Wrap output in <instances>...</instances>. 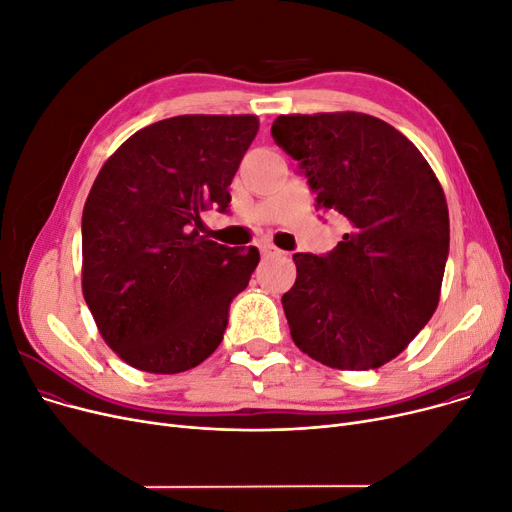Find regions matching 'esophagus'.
I'll list each match as a JSON object with an SVG mask.
<instances>
[{"instance_id": "1", "label": "esophagus", "mask_w": 512, "mask_h": 512, "mask_svg": "<svg viewBox=\"0 0 512 512\" xmlns=\"http://www.w3.org/2000/svg\"><path fill=\"white\" fill-rule=\"evenodd\" d=\"M260 252H262V256H264V258H275V256H283V254H285V252H281L279 248L271 246V243H262V246H260Z\"/></svg>"}]
</instances>
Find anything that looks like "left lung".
Wrapping results in <instances>:
<instances>
[{"label":"left lung","instance_id":"1","mask_svg":"<svg viewBox=\"0 0 512 512\" xmlns=\"http://www.w3.org/2000/svg\"><path fill=\"white\" fill-rule=\"evenodd\" d=\"M271 135L298 160L316 208L348 221L327 254H294L281 298L291 337L333 369L396 358L429 323L450 250L444 189L400 131L360 112L279 116Z\"/></svg>","mask_w":512,"mask_h":512}]
</instances>
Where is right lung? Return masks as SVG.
Returning <instances> with one entry per match:
<instances>
[{"label": "right lung", "instance_id": "right-lung-1", "mask_svg": "<svg viewBox=\"0 0 512 512\" xmlns=\"http://www.w3.org/2000/svg\"><path fill=\"white\" fill-rule=\"evenodd\" d=\"M258 133L252 114H185L131 135L83 210V296L106 344L131 367L173 375L223 342L233 298L260 252L198 233L229 212V185Z\"/></svg>", "mask_w": 512, "mask_h": 512}]
</instances>
